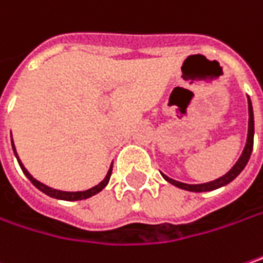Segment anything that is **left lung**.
<instances>
[{
  "instance_id": "8db88e82",
  "label": "left lung",
  "mask_w": 263,
  "mask_h": 263,
  "mask_svg": "<svg viewBox=\"0 0 263 263\" xmlns=\"http://www.w3.org/2000/svg\"><path fill=\"white\" fill-rule=\"evenodd\" d=\"M253 137H254V117H253V107H251V101L249 99V135H247V144L242 151V155L239 156V159L236 161V164L227 172L224 176L218 178V179L212 180V182H206V183H199V185H190V183H183V182H179V180L172 179L165 175H162V178L170 182L172 185L178 186V188H182V190H186V191H194V193H203V191H212V190H217V188H221L227 185L229 182L235 179L242 170L244 167L247 165L249 159H250L251 151H253Z\"/></svg>"
}]
</instances>
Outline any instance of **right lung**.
I'll return each instance as SVG.
<instances>
[{
    "label": "right lung",
    "mask_w": 263,
    "mask_h": 263,
    "mask_svg": "<svg viewBox=\"0 0 263 263\" xmlns=\"http://www.w3.org/2000/svg\"><path fill=\"white\" fill-rule=\"evenodd\" d=\"M12 146H13V152H14V155L17 158V162H19V165H21V168H22V172H24V175L28 178V179L31 180V183L36 186L37 190H40L42 193H45L46 196H49V197H54V199H59V200H67V202H73V200H84V199H88V197H91V196H95V194H98L99 191H102L105 186H107V183L109 182V178H111V172H112V165L109 167V170H108L107 176H105V179L102 180L101 183H98L96 186H93V188H90V190H85V191H60V190H54V188H51V186H48V185H45V183H42V182H39L37 179H34L30 173H28V170L24 167V164L21 162V159H19V156L16 154V149H14V144H13V140H12Z\"/></svg>",
    "instance_id": "obj_1"
}]
</instances>
